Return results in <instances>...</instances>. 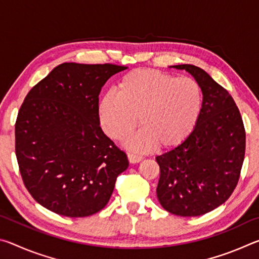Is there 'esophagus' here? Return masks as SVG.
<instances>
[{
    "mask_svg": "<svg viewBox=\"0 0 259 259\" xmlns=\"http://www.w3.org/2000/svg\"><path fill=\"white\" fill-rule=\"evenodd\" d=\"M128 160L130 163H138V162L143 160V157L140 155L133 154V153H128Z\"/></svg>",
    "mask_w": 259,
    "mask_h": 259,
    "instance_id": "esophagus-1",
    "label": "esophagus"
}]
</instances>
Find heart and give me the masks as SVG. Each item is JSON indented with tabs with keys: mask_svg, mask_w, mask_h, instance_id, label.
Instances as JSON below:
<instances>
[{
	"mask_svg": "<svg viewBox=\"0 0 259 259\" xmlns=\"http://www.w3.org/2000/svg\"><path fill=\"white\" fill-rule=\"evenodd\" d=\"M202 106L198 83L190 77H175L156 69H134L120 78L115 94L108 93L98 104L102 128L113 140H123L140 129L126 146L148 152L159 146L170 150L194 129Z\"/></svg>",
	"mask_w": 259,
	"mask_h": 259,
	"instance_id": "obj_1",
	"label": "heart"
}]
</instances>
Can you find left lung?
Returning a JSON list of instances; mask_svg holds the SVG:
<instances>
[{"mask_svg": "<svg viewBox=\"0 0 259 259\" xmlns=\"http://www.w3.org/2000/svg\"><path fill=\"white\" fill-rule=\"evenodd\" d=\"M195 78L202 107L190 136L174 150L156 156L160 179L156 195L166 211L201 216L230 198L244 160L242 117L229 91L194 65H175Z\"/></svg>", "mask_w": 259, "mask_h": 259, "instance_id": "8db88e82", "label": "left lung"}]
</instances>
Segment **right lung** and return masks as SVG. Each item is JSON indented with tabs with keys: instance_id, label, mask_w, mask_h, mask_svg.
Here are the masks:
<instances>
[{
	"instance_id": "obj_1",
	"label": "right lung",
	"mask_w": 259,
	"mask_h": 259,
	"mask_svg": "<svg viewBox=\"0 0 259 259\" xmlns=\"http://www.w3.org/2000/svg\"><path fill=\"white\" fill-rule=\"evenodd\" d=\"M117 65L64 63L30 89L16 121V156L36 202L66 217H87L111 198L129 166L100 128L99 94Z\"/></svg>"
}]
</instances>
